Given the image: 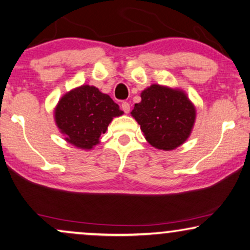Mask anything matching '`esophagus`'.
<instances>
[{
	"label": "esophagus",
	"mask_w": 250,
	"mask_h": 250,
	"mask_svg": "<svg viewBox=\"0 0 250 250\" xmlns=\"http://www.w3.org/2000/svg\"><path fill=\"white\" fill-rule=\"evenodd\" d=\"M121 109L125 113V114H128V113L130 112V105H129V103L123 102L121 104Z\"/></svg>",
	"instance_id": "1"
}]
</instances>
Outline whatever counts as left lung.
Segmentation results:
<instances>
[{
    "instance_id": "obj_1",
    "label": "left lung",
    "mask_w": 250,
    "mask_h": 250,
    "mask_svg": "<svg viewBox=\"0 0 250 250\" xmlns=\"http://www.w3.org/2000/svg\"><path fill=\"white\" fill-rule=\"evenodd\" d=\"M131 116L148 144L158 149L171 151L184 144L194 127L197 111L182 89L152 84L141 94Z\"/></svg>"
}]
</instances>
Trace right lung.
Returning a JSON list of instances; mask_svg holds the SVG:
<instances>
[{
	"label": "right lung",
	"instance_id": "obj_1",
	"mask_svg": "<svg viewBox=\"0 0 250 250\" xmlns=\"http://www.w3.org/2000/svg\"><path fill=\"white\" fill-rule=\"evenodd\" d=\"M53 114L65 141L89 151L101 143L112 120L123 112L108 95L94 85L82 84L59 99Z\"/></svg>",
	"mask_w": 250,
	"mask_h": 250
}]
</instances>
